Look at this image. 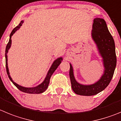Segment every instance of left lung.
<instances>
[{"instance_id":"1","label":"left lung","mask_w":121,"mask_h":121,"mask_svg":"<svg viewBox=\"0 0 121 121\" xmlns=\"http://www.w3.org/2000/svg\"><path fill=\"white\" fill-rule=\"evenodd\" d=\"M91 37L96 44L103 64L104 72L100 78L91 85L80 83L75 78L73 67L69 64V77L72 89L76 94L83 96L96 95L106 89L112 78L116 65L115 41L103 18H96L94 20Z\"/></svg>"}]
</instances>
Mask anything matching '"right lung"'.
I'll list each match as a JSON object with an SVG mask.
<instances>
[{"label":"right lung","mask_w":121,"mask_h":121,"mask_svg":"<svg viewBox=\"0 0 121 121\" xmlns=\"http://www.w3.org/2000/svg\"><path fill=\"white\" fill-rule=\"evenodd\" d=\"M24 23V21L22 20L20 23V24L18 25L17 27H15L14 29L13 30V31L11 32V34L9 35V42L8 43L6 47V50H5V60H6V72H7V74L9 78L10 79V80L17 87L20 91L23 92L27 93V94H41V93L44 92L46 89H47L48 86V84L50 83V77L52 76V74H53V73L55 71L57 68L59 66V65L61 64L63 58L62 57H58L57 59H56V60H55L53 61V64H52V66H50L49 70H48V73L47 74V76L45 77V78H44V81L41 84H39L38 86H35V87H24V86H20V85H18L17 83H16L15 82H14L13 81V78H11V76H10L9 72V69H8V51L9 50L10 47L11 46L12 44V40H11V37L15 33V32L18 30L20 28L21 26H22V24Z\"/></svg>","instance_id":"1"}]
</instances>
